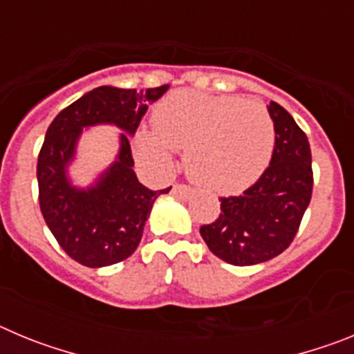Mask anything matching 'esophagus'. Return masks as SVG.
I'll use <instances>...</instances> for the list:
<instances>
[{
    "mask_svg": "<svg viewBox=\"0 0 354 354\" xmlns=\"http://www.w3.org/2000/svg\"><path fill=\"white\" fill-rule=\"evenodd\" d=\"M171 193H174L175 196H179V198L186 200L193 195V189L189 186H184V184H174V187H171Z\"/></svg>",
    "mask_w": 354,
    "mask_h": 354,
    "instance_id": "obj_1",
    "label": "esophagus"
}]
</instances>
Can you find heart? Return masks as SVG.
Masks as SVG:
<instances>
[{"instance_id":"b5f03b06","label":"heart","mask_w":354,"mask_h":354,"mask_svg":"<svg viewBox=\"0 0 354 354\" xmlns=\"http://www.w3.org/2000/svg\"><path fill=\"white\" fill-rule=\"evenodd\" d=\"M138 152L158 170L174 168L175 150L198 186L234 195L270 167L277 129L270 111L243 97L175 92L154 111V126L138 133Z\"/></svg>"}]
</instances>
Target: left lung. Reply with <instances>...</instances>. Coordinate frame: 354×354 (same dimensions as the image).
Instances as JSON below:
<instances>
[{
	"mask_svg": "<svg viewBox=\"0 0 354 354\" xmlns=\"http://www.w3.org/2000/svg\"><path fill=\"white\" fill-rule=\"evenodd\" d=\"M268 111L277 129L270 167L239 196H221L220 218L200 227L209 250L232 266L261 264L289 248L312 198L306 134L277 102Z\"/></svg>",
	"mask_w": 354,
	"mask_h": 354,
	"instance_id": "obj_1",
	"label": "left lung"
}]
</instances>
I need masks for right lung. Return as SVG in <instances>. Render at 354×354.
Listing matches in <instances>:
<instances>
[{
    "label": "right lung",
    "mask_w": 354,
    "mask_h": 354,
    "mask_svg": "<svg viewBox=\"0 0 354 354\" xmlns=\"http://www.w3.org/2000/svg\"><path fill=\"white\" fill-rule=\"evenodd\" d=\"M168 90L99 86L72 102L51 122L37 162L39 202L44 220L68 257L86 268L126 261L138 248L147 218L159 195L134 174L129 136L149 104ZM111 123L124 131L118 159L88 188L72 187L66 168L84 127Z\"/></svg>",
    "instance_id": "add662e5"
}]
</instances>
